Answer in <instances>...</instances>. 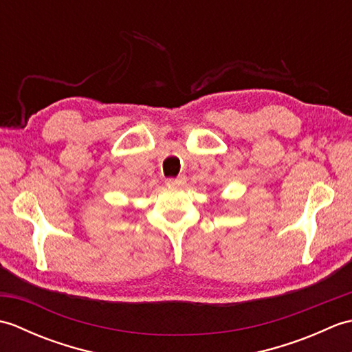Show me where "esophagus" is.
Returning <instances> with one entry per match:
<instances>
[{"mask_svg": "<svg viewBox=\"0 0 352 352\" xmlns=\"http://www.w3.org/2000/svg\"><path fill=\"white\" fill-rule=\"evenodd\" d=\"M164 183H166V186H169V188H178V186H183L186 183V177L180 175L177 178H169V180H166Z\"/></svg>", "mask_w": 352, "mask_h": 352, "instance_id": "34e87169", "label": "esophagus"}]
</instances>
